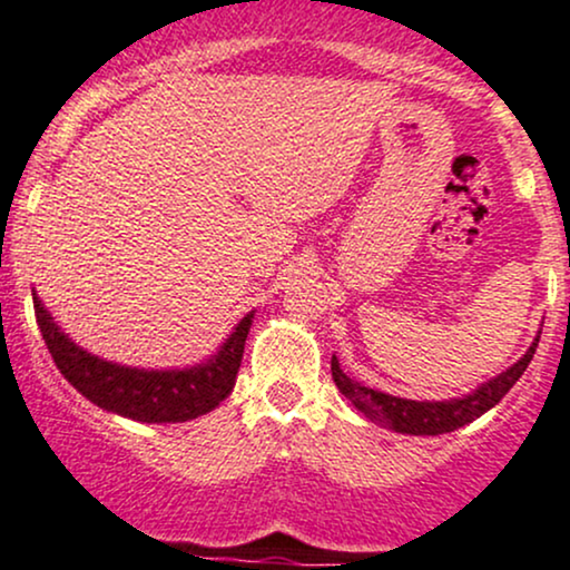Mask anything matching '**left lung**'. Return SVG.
<instances>
[{"mask_svg":"<svg viewBox=\"0 0 570 570\" xmlns=\"http://www.w3.org/2000/svg\"><path fill=\"white\" fill-rule=\"evenodd\" d=\"M541 333L535 335V341L530 343V348L524 352L511 367H505L503 373L492 376L484 384H479L476 390L468 392L462 397H449V400H409L390 395V392L371 390V386L360 384V381L348 379L341 371V362L333 354V381L341 390V395L352 400L356 411H362L371 422L381 424V428H390L395 433L403 435H443L452 433V430L465 428L473 419L487 414L490 409H495L500 400L505 397V392L517 384L519 376L524 373V367L533 360L535 346H539Z\"/></svg>","mask_w":570,"mask_h":570,"instance_id":"1","label":"left lung"}]
</instances>
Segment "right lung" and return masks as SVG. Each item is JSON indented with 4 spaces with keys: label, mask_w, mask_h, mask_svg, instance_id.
<instances>
[{
    "label": "right lung",
    "mask_w": 570,
    "mask_h": 570,
    "mask_svg": "<svg viewBox=\"0 0 570 570\" xmlns=\"http://www.w3.org/2000/svg\"><path fill=\"white\" fill-rule=\"evenodd\" d=\"M31 299H35L37 327L61 376L102 411L148 424L189 422L214 411L233 392L243 346L254 322V311H248L235 324L233 333L224 337L222 346L197 365L154 371V367L121 365L86 352L53 322L51 311L42 305L35 289Z\"/></svg>",
    "instance_id": "right-lung-1"
}]
</instances>
